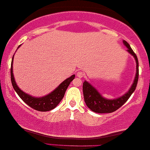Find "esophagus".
Segmentation results:
<instances>
[{
  "label": "esophagus",
  "mask_w": 150,
  "mask_h": 150,
  "mask_svg": "<svg viewBox=\"0 0 150 150\" xmlns=\"http://www.w3.org/2000/svg\"><path fill=\"white\" fill-rule=\"evenodd\" d=\"M76 76L79 78H82L84 76V72H83L82 71H78L76 73Z\"/></svg>",
  "instance_id": "obj_1"
}]
</instances>
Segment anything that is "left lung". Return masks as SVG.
<instances>
[{
  "label": "left lung",
  "mask_w": 150,
  "mask_h": 150,
  "mask_svg": "<svg viewBox=\"0 0 150 150\" xmlns=\"http://www.w3.org/2000/svg\"><path fill=\"white\" fill-rule=\"evenodd\" d=\"M123 43L124 46L128 48L127 52L134 57L136 61V74H135L133 83L128 91L124 95L120 97L114 98V99H107L103 97L102 95L100 93V92L93 86L91 85V84H90L87 81H85L83 85L84 100H85L86 105L92 111L98 112V113H109V112L115 111L129 99V98L136 89L139 79L138 59L128 43L125 40H123Z\"/></svg>",
  "instance_id": "obj_1"
}]
</instances>
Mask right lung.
I'll return each mask as SVG.
<instances>
[{
	"label": "right lung",
	"mask_w": 150,
	"mask_h": 150,
	"mask_svg": "<svg viewBox=\"0 0 150 150\" xmlns=\"http://www.w3.org/2000/svg\"><path fill=\"white\" fill-rule=\"evenodd\" d=\"M20 46L21 45L18 46V49L20 48ZM13 57L14 56H13V58H12L11 65V80L13 89L18 95L20 96V98L30 107L39 111H49L56 107L64 97L65 91L71 82L74 79L75 75L74 74L65 79L50 93L44 96H42V97H34L22 91L16 84L13 73Z\"/></svg>",
	"instance_id": "right-lung-1"
}]
</instances>
